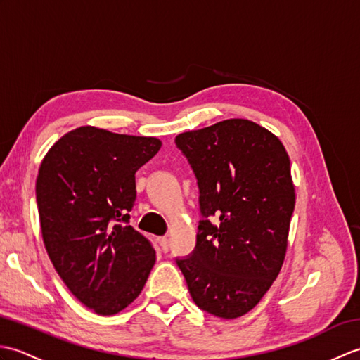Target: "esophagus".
Segmentation results:
<instances>
[{
    "label": "esophagus",
    "mask_w": 360,
    "mask_h": 360,
    "mask_svg": "<svg viewBox=\"0 0 360 360\" xmlns=\"http://www.w3.org/2000/svg\"><path fill=\"white\" fill-rule=\"evenodd\" d=\"M158 243H159V246H160V250H164V252H167L168 248H170V243H168L167 236H159Z\"/></svg>",
    "instance_id": "esophagus-1"
}]
</instances>
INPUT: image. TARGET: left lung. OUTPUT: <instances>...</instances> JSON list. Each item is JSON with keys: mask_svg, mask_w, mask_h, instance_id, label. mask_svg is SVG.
<instances>
[{"mask_svg": "<svg viewBox=\"0 0 360 360\" xmlns=\"http://www.w3.org/2000/svg\"><path fill=\"white\" fill-rule=\"evenodd\" d=\"M200 188L196 246L176 264L198 308L236 319L281 269L295 193L289 156L266 128L229 119L174 139Z\"/></svg>", "mask_w": 360, "mask_h": 360, "instance_id": "obj_1", "label": "left lung"}]
</instances>
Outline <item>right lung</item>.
<instances>
[{
	"label": "right lung",
	"instance_id": "obj_1",
	"mask_svg": "<svg viewBox=\"0 0 360 360\" xmlns=\"http://www.w3.org/2000/svg\"><path fill=\"white\" fill-rule=\"evenodd\" d=\"M156 137L80 127L52 145L35 193L44 248L68 289L101 316L127 308L156 259L129 226L136 172L160 148Z\"/></svg>",
	"mask_w": 360,
	"mask_h": 360
}]
</instances>
